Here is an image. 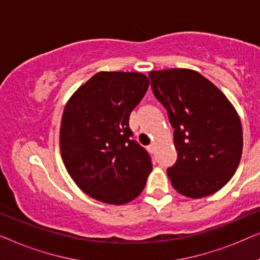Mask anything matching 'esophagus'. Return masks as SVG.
I'll return each mask as SVG.
<instances>
[{
    "instance_id": "34e87169",
    "label": "esophagus",
    "mask_w": 260,
    "mask_h": 260,
    "mask_svg": "<svg viewBox=\"0 0 260 260\" xmlns=\"http://www.w3.org/2000/svg\"><path fill=\"white\" fill-rule=\"evenodd\" d=\"M148 151L151 152V153H153V152L155 151V146H154V144H152V145L148 146Z\"/></svg>"
}]
</instances>
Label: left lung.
Returning a JSON list of instances; mask_svg holds the SVG:
<instances>
[{"instance_id":"left-lung-1","label":"left lung","mask_w":260,"mask_h":260,"mask_svg":"<svg viewBox=\"0 0 260 260\" xmlns=\"http://www.w3.org/2000/svg\"><path fill=\"white\" fill-rule=\"evenodd\" d=\"M148 75L174 128L178 158L167 170L172 186L193 199L219 191L233 177L243 152V129L235 107L196 71L172 68Z\"/></svg>"}]
</instances>
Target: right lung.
<instances>
[{"label":"right lung","mask_w":260,"mask_h":260,"mask_svg":"<svg viewBox=\"0 0 260 260\" xmlns=\"http://www.w3.org/2000/svg\"><path fill=\"white\" fill-rule=\"evenodd\" d=\"M148 86L149 79L141 73L100 72L66 105L62 160L75 184L99 202L129 203L145 187L151 156L132 139L129 115Z\"/></svg>","instance_id":"add662e5"}]
</instances>
